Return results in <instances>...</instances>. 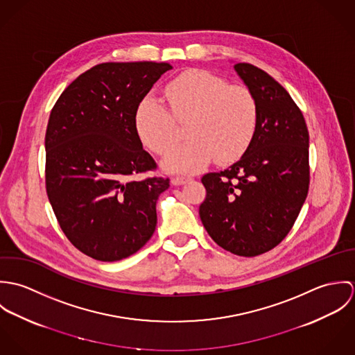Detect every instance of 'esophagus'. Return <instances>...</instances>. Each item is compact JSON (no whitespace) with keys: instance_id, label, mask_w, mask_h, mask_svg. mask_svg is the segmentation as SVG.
<instances>
[{"instance_id":"1","label":"esophagus","mask_w":355,"mask_h":355,"mask_svg":"<svg viewBox=\"0 0 355 355\" xmlns=\"http://www.w3.org/2000/svg\"><path fill=\"white\" fill-rule=\"evenodd\" d=\"M187 180H190L189 176H173L171 182L173 186H180V184H184Z\"/></svg>"}]
</instances>
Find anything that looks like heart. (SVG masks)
<instances>
[{"label": "heart", "instance_id": "b5f03b06", "mask_svg": "<svg viewBox=\"0 0 355 355\" xmlns=\"http://www.w3.org/2000/svg\"><path fill=\"white\" fill-rule=\"evenodd\" d=\"M169 110L152 98L139 103L135 127L141 141L159 155L179 139V123L187 124V144L173 149L164 166L196 172L213 158L218 164L238 159L253 142L259 109L253 92L203 69L186 71L165 86Z\"/></svg>", "mask_w": 355, "mask_h": 355}]
</instances>
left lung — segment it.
I'll list each match as a JSON object with an SVG mask.
<instances>
[{
    "mask_svg": "<svg viewBox=\"0 0 355 355\" xmlns=\"http://www.w3.org/2000/svg\"><path fill=\"white\" fill-rule=\"evenodd\" d=\"M253 92L259 120L239 161L203 175L200 217L224 250L255 257L276 248L291 231L309 191V131L287 90L248 62L234 65Z\"/></svg>",
    "mask_w": 355,
    "mask_h": 355,
    "instance_id": "8db88e82",
    "label": "left lung"
}]
</instances>
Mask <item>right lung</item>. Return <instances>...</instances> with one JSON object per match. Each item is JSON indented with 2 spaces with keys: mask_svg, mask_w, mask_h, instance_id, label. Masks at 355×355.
Masks as SVG:
<instances>
[{
  "mask_svg": "<svg viewBox=\"0 0 355 355\" xmlns=\"http://www.w3.org/2000/svg\"><path fill=\"white\" fill-rule=\"evenodd\" d=\"M168 62H102L54 103L45 135L46 193L60 228L82 253L113 262L152 238L155 203L169 178L157 169L135 127L139 103Z\"/></svg>",
  "mask_w": 355,
  "mask_h": 355,
  "instance_id": "add662e5",
  "label": "right lung"
}]
</instances>
